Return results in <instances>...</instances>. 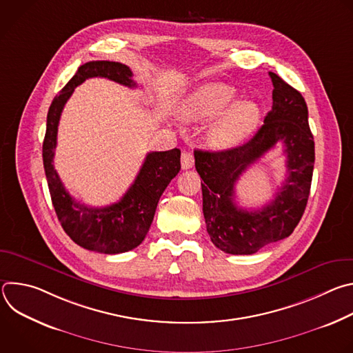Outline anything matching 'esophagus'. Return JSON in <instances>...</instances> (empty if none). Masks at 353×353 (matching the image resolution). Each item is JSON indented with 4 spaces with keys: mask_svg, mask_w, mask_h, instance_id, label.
<instances>
[{
    "mask_svg": "<svg viewBox=\"0 0 353 353\" xmlns=\"http://www.w3.org/2000/svg\"><path fill=\"white\" fill-rule=\"evenodd\" d=\"M194 165V157L191 152H187V150H184V152L181 154V168L183 169H191Z\"/></svg>",
    "mask_w": 353,
    "mask_h": 353,
    "instance_id": "esophagus-1",
    "label": "esophagus"
}]
</instances>
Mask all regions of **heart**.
<instances>
[{
    "mask_svg": "<svg viewBox=\"0 0 353 353\" xmlns=\"http://www.w3.org/2000/svg\"><path fill=\"white\" fill-rule=\"evenodd\" d=\"M234 89L226 83L210 82L195 89L184 105L183 116L191 121H207L220 116L211 124L207 138L216 149L240 145L253 132L260 121V109L251 100H237Z\"/></svg>",
    "mask_w": 353,
    "mask_h": 353,
    "instance_id": "1",
    "label": "heart"
}]
</instances>
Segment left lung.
<instances>
[{"label":"left lung","instance_id":"8db88e82","mask_svg":"<svg viewBox=\"0 0 353 353\" xmlns=\"http://www.w3.org/2000/svg\"><path fill=\"white\" fill-rule=\"evenodd\" d=\"M272 110L248 142L218 152L194 150L203 179V212L211 241L228 254H254L264 245L292 234L307 205L314 168V139L305 97L270 72ZM281 140L288 177L276 198L260 210L247 212L234 203L239 176Z\"/></svg>","mask_w":353,"mask_h":353}]
</instances>
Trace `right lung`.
Listing matches in <instances>:
<instances>
[{"instance_id":"1","label":"right lung","mask_w":353,"mask_h":353,"mask_svg":"<svg viewBox=\"0 0 353 353\" xmlns=\"http://www.w3.org/2000/svg\"><path fill=\"white\" fill-rule=\"evenodd\" d=\"M108 78L128 88H135L131 70L114 61H89L54 97L47 113L43 141V165L53 207L64 232L78 245L103 254L125 253L139 245L154 221L159 198L168 184L180 172V149L149 152L124 196L103 208L86 207L70 195L54 165V149L61 112L74 89L88 78Z\"/></svg>"}]
</instances>
